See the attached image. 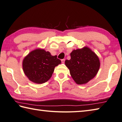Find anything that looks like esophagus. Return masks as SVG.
Segmentation results:
<instances>
[{
	"label": "esophagus",
	"instance_id": "1",
	"mask_svg": "<svg viewBox=\"0 0 122 122\" xmlns=\"http://www.w3.org/2000/svg\"><path fill=\"white\" fill-rule=\"evenodd\" d=\"M65 59H61V63H63V64H64V63H65Z\"/></svg>",
	"mask_w": 122,
	"mask_h": 122
}]
</instances>
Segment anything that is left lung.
Returning <instances> with one entry per match:
<instances>
[{
    "label": "left lung",
    "mask_w": 122,
    "mask_h": 122,
    "mask_svg": "<svg viewBox=\"0 0 122 122\" xmlns=\"http://www.w3.org/2000/svg\"><path fill=\"white\" fill-rule=\"evenodd\" d=\"M65 63L71 77L78 85L87 83L94 78L100 67L98 57L87 46L73 50L71 59L66 60Z\"/></svg>",
    "instance_id": "left-lung-1"
}]
</instances>
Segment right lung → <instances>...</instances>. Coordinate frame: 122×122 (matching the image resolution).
Masks as SVG:
<instances>
[{"instance_id": "obj_1", "label": "right lung", "mask_w": 122, "mask_h": 122, "mask_svg": "<svg viewBox=\"0 0 122 122\" xmlns=\"http://www.w3.org/2000/svg\"><path fill=\"white\" fill-rule=\"evenodd\" d=\"M61 64L57 56H52L44 49L37 48L25 57L23 69L29 81L36 84H43L51 78L55 67Z\"/></svg>"}]
</instances>
